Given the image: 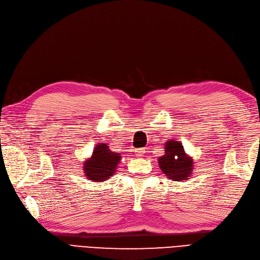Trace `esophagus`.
<instances>
[{"label":"esophagus","instance_id":"obj_1","mask_svg":"<svg viewBox=\"0 0 260 260\" xmlns=\"http://www.w3.org/2000/svg\"><path fill=\"white\" fill-rule=\"evenodd\" d=\"M136 156H138V157H142V156H144V154H145V148H139V149H136Z\"/></svg>","mask_w":260,"mask_h":260}]
</instances>
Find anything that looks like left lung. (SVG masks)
<instances>
[{
	"label": "left lung",
	"mask_w": 260,
	"mask_h": 260,
	"mask_svg": "<svg viewBox=\"0 0 260 260\" xmlns=\"http://www.w3.org/2000/svg\"><path fill=\"white\" fill-rule=\"evenodd\" d=\"M158 162L164 174L176 181L187 180L193 168L191 158L185 155L182 144L178 141L166 142L165 155Z\"/></svg>",
	"instance_id": "1"
}]
</instances>
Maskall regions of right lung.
Segmentation results:
<instances>
[{
    "label": "right lung",
    "mask_w": 260,
    "mask_h": 260,
    "mask_svg": "<svg viewBox=\"0 0 260 260\" xmlns=\"http://www.w3.org/2000/svg\"><path fill=\"white\" fill-rule=\"evenodd\" d=\"M121 160L118 152H113L106 144L98 145L92 157L84 164V174L93 181H105L113 176L117 164Z\"/></svg>",
    "instance_id": "right-lung-1"
}]
</instances>
